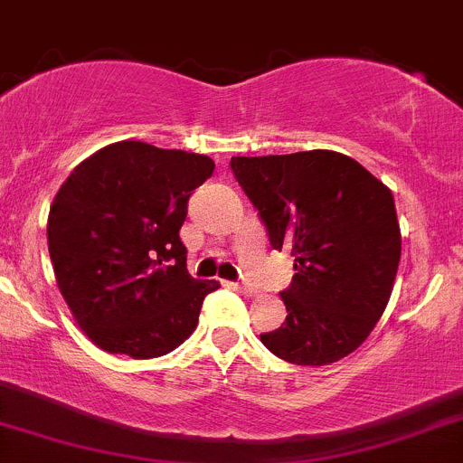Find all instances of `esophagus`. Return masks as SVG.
Instances as JSON below:
<instances>
[{
  "instance_id": "obj_1",
  "label": "esophagus",
  "mask_w": 463,
  "mask_h": 463,
  "mask_svg": "<svg viewBox=\"0 0 463 463\" xmlns=\"http://www.w3.org/2000/svg\"><path fill=\"white\" fill-rule=\"evenodd\" d=\"M238 289H241V292L242 294H245V297H251V298H254V297H259V289H256L254 288V285H247V283H242V285H238Z\"/></svg>"
}]
</instances>
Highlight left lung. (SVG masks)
Masks as SVG:
<instances>
[{"mask_svg": "<svg viewBox=\"0 0 463 463\" xmlns=\"http://www.w3.org/2000/svg\"><path fill=\"white\" fill-rule=\"evenodd\" d=\"M230 166L271 247L292 251L297 269L280 292L285 323L260 335L263 345L297 365H327L354 352L383 314L402 259L390 189L326 149L236 156Z\"/></svg>", "mask_w": 463, "mask_h": 463, "instance_id": "1", "label": "left lung"}]
</instances>
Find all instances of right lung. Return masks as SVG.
Instances as JSON below:
<instances>
[{"label":"right lung","mask_w":463,"mask_h":463,"mask_svg":"<svg viewBox=\"0 0 463 463\" xmlns=\"http://www.w3.org/2000/svg\"><path fill=\"white\" fill-rule=\"evenodd\" d=\"M213 160L125 140L80 162L51 204L49 254L78 326L102 350L154 359L198 326L216 280L192 279L180 227Z\"/></svg>","instance_id":"add662e5"}]
</instances>
